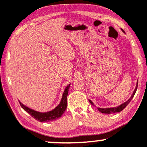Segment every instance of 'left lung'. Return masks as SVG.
Listing matches in <instances>:
<instances>
[{"label": "left lung", "instance_id": "8db88e82", "mask_svg": "<svg viewBox=\"0 0 147 147\" xmlns=\"http://www.w3.org/2000/svg\"><path fill=\"white\" fill-rule=\"evenodd\" d=\"M138 84H137V86H136V89H135L134 92H133L132 96H131V97L130 98L129 100L127 101V102H124V104H121L120 106H119L118 107H115V108H109V109H100V108H98V111H100L101 113H106V114H111V113H118V112H120V111H122L123 109H124V108L126 107V106L128 105V104H129V102H131V99H133V96L135 95V94H136V90H137V88H138ZM89 102H90V104H92V105H94L93 103L92 102V101L91 100H89Z\"/></svg>", "mask_w": 147, "mask_h": 147}]
</instances>
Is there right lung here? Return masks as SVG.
<instances>
[{
	"instance_id": "right-lung-1",
	"label": "right lung",
	"mask_w": 147,
	"mask_h": 147,
	"mask_svg": "<svg viewBox=\"0 0 147 147\" xmlns=\"http://www.w3.org/2000/svg\"><path fill=\"white\" fill-rule=\"evenodd\" d=\"M70 85H68V86L65 88L63 94V97H62V99L61 100V102L60 104H59V106L55 108L54 110L49 111L48 113H39L37 112V111H33L32 110V109H29V108L27 107V106H24L23 104H21V103L19 102L20 105H21V107L23 108L27 113H28L32 117L34 118V119H36V120L39 121V122H50V121L55 120V119L61 117V115H63V113H64L65 109H66L67 96H68Z\"/></svg>"
}]
</instances>
